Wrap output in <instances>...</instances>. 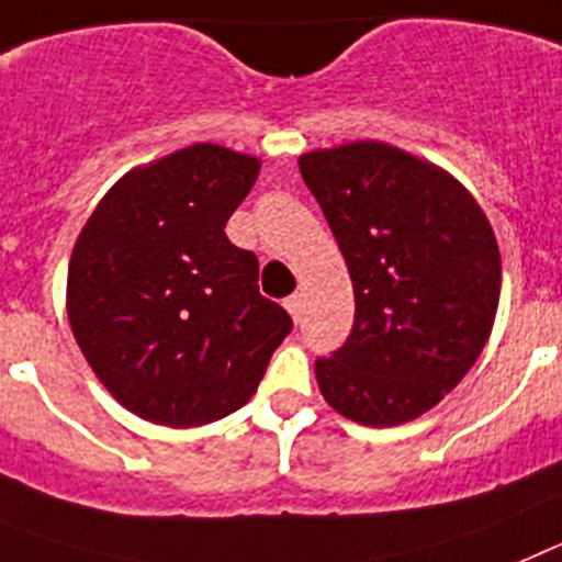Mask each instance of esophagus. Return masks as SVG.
<instances>
[{
  "label": "esophagus",
  "mask_w": 562,
  "mask_h": 562,
  "mask_svg": "<svg viewBox=\"0 0 562 562\" xmlns=\"http://www.w3.org/2000/svg\"><path fill=\"white\" fill-rule=\"evenodd\" d=\"M285 308H288V314H291V319L300 322V319H302V294L288 296V300H285Z\"/></svg>",
  "instance_id": "esophagus-1"
}]
</instances>
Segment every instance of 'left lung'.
<instances>
[{"mask_svg":"<svg viewBox=\"0 0 562 562\" xmlns=\"http://www.w3.org/2000/svg\"><path fill=\"white\" fill-rule=\"evenodd\" d=\"M353 280L348 341L316 362L322 396L364 427L436 407L484 350L501 251L484 209L447 169L384 140L300 155Z\"/></svg>","mask_w":562,"mask_h":562,"instance_id":"1","label":"left lung"}]
</instances>
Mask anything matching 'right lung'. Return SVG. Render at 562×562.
Instances as JSON below:
<instances>
[{"instance_id": "1", "label": "right lung", "mask_w": 562, "mask_h": 562, "mask_svg": "<svg viewBox=\"0 0 562 562\" xmlns=\"http://www.w3.org/2000/svg\"><path fill=\"white\" fill-rule=\"evenodd\" d=\"M260 158L192 144L101 198L67 268V319L92 373L144 422L203 427L257 393L291 316L260 296L226 223Z\"/></svg>"}]
</instances>
